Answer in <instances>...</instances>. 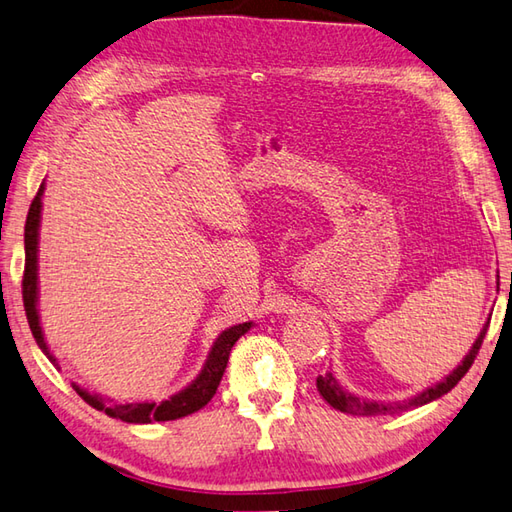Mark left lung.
I'll list each match as a JSON object with an SVG mask.
<instances>
[{
	"instance_id": "1",
	"label": "left lung",
	"mask_w": 512,
	"mask_h": 512,
	"mask_svg": "<svg viewBox=\"0 0 512 512\" xmlns=\"http://www.w3.org/2000/svg\"><path fill=\"white\" fill-rule=\"evenodd\" d=\"M510 281H512V276H510ZM488 323H490V321H488ZM488 323L484 325V330L479 332L475 345H472V350L466 354V359L461 361V365H459V368H457L455 372L448 374L446 379H443L441 383L435 385V388H428L426 392H421V394H417V397H412V399H408V401H399V403H379V401H365V399H359V397H354V394L345 392V390L341 388V385H339V381H336L330 372L323 374V376H318V379H316V388H318V392H321V397H323L327 403H330L332 408L341 410V412H347V414H399V412H406V410H412V408L426 406V403L443 397V394H448L461 379H464L466 372L470 370V365L475 363V359H477L481 343H484V336H486V332H488Z\"/></svg>"
}]
</instances>
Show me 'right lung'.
<instances>
[{
    "mask_svg": "<svg viewBox=\"0 0 512 512\" xmlns=\"http://www.w3.org/2000/svg\"><path fill=\"white\" fill-rule=\"evenodd\" d=\"M42 194H44V182L40 185L37 196L33 198L31 209H28V216H26V227H24L26 260H24V278H22V298H24L28 325H31V332L35 336L37 345H40V350L48 356V361L57 365L55 356L48 352V347L44 343L40 316H37V229H40ZM249 327H252V323H240L220 334L207 356L205 368H202V372L196 376V381H191L185 390L176 392L173 397L160 403L144 401V403H120V406H111V403H106L100 394H89L86 390L77 388V385H73V388L95 410H102L109 414V417L122 419L127 423H151V421H171V419L187 417V414L205 408L211 401V397H214L220 385V379H223V372L227 368L231 347H234V343L249 330Z\"/></svg>",
    "mask_w": 512,
    "mask_h": 512,
    "instance_id": "add662e5",
    "label": "right lung"
}]
</instances>
